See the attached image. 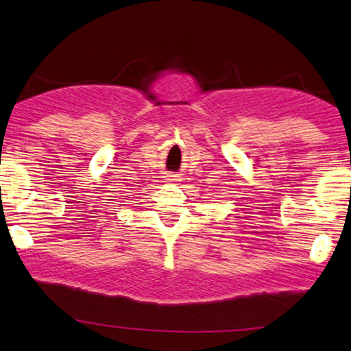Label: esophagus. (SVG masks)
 <instances>
[{
    "instance_id": "obj_1",
    "label": "esophagus",
    "mask_w": 351,
    "mask_h": 351,
    "mask_svg": "<svg viewBox=\"0 0 351 351\" xmlns=\"http://www.w3.org/2000/svg\"><path fill=\"white\" fill-rule=\"evenodd\" d=\"M168 180H171V182H174V180H176V176H168Z\"/></svg>"
}]
</instances>
